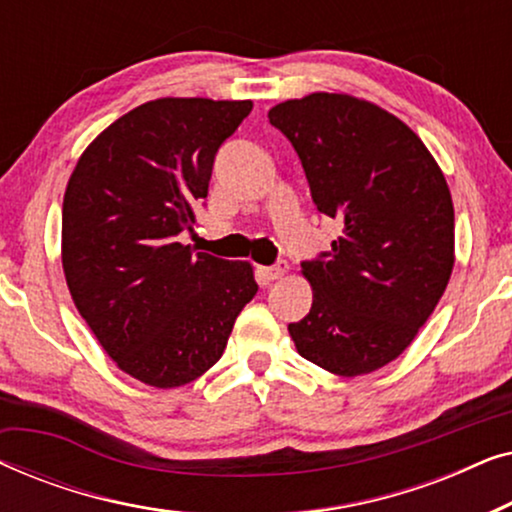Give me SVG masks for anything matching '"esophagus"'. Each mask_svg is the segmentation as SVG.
<instances>
[{
	"label": "esophagus",
	"instance_id": "esophagus-1",
	"mask_svg": "<svg viewBox=\"0 0 512 512\" xmlns=\"http://www.w3.org/2000/svg\"><path fill=\"white\" fill-rule=\"evenodd\" d=\"M258 272H261L263 282H275V279H282L289 268L286 265H272V268H261Z\"/></svg>",
	"mask_w": 512,
	"mask_h": 512
}]
</instances>
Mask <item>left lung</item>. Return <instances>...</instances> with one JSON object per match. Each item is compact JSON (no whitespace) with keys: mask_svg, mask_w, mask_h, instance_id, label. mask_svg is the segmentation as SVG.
<instances>
[{"mask_svg":"<svg viewBox=\"0 0 512 512\" xmlns=\"http://www.w3.org/2000/svg\"><path fill=\"white\" fill-rule=\"evenodd\" d=\"M289 137L321 214L342 223L331 251L303 263V359L338 377L398 359L443 298L454 268V205L426 144L368 100L312 93L268 111Z\"/></svg>","mask_w":512,"mask_h":512,"instance_id":"8db88e82","label":"left lung"}]
</instances>
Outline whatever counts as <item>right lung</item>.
Returning <instances> with one entry per match:
<instances>
[{"label":"right lung","instance_id":"1","mask_svg":"<svg viewBox=\"0 0 512 512\" xmlns=\"http://www.w3.org/2000/svg\"><path fill=\"white\" fill-rule=\"evenodd\" d=\"M251 100L158 97L102 130L62 200V270L76 310L123 373L156 389L198 380L258 284L249 261L195 254L191 230L219 146Z\"/></svg>","mask_w":512,"mask_h":512}]
</instances>
